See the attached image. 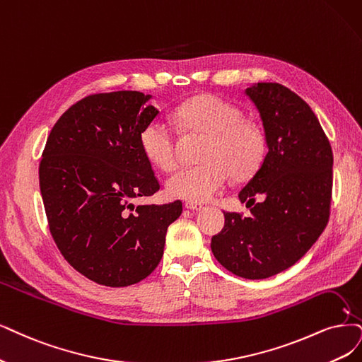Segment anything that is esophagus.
<instances>
[{
	"mask_svg": "<svg viewBox=\"0 0 362 362\" xmlns=\"http://www.w3.org/2000/svg\"><path fill=\"white\" fill-rule=\"evenodd\" d=\"M185 207L189 209V210H195V211H199V210L203 209L202 204H199V203H192V202H186V203H185Z\"/></svg>",
	"mask_w": 362,
	"mask_h": 362,
	"instance_id": "esophagus-1",
	"label": "esophagus"
}]
</instances>
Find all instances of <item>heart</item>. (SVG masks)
Masks as SVG:
<instances>
[{
    "instance_id": "heart-1",
    "label": "heart",
    "mask_w": 362,
    "mask_h": 362,
    "mask_svg": "<svg viewBox=\"0 0 362 362\" xmlns=\"http://www.w3.org/2000/svg\"><path fill=\"white\" fill-rule=\"evenodd\" d=\"M177 122L189 131L209 134L204 164L185 167L167 182L173 198L206 203L218 197L230 180L247 179L259 168L265 155V140L259 128L245 122L238 107L216 95H198L182 103ZM140 146L146 158L163 171L179 165L177 137L163 117H155L140 131Z\"/></svg>"
}]
</instances>
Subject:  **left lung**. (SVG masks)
<instances>
[{
  "label": "left lung",
  "mask_w": 362,
  "mask_h": 362,
  "mask_svg": "<svg viewBox=\"0 0 362 362\" xmlns=\"http://www.w3.org/2000/svg\"><path fill=\"white\" fill-rule=\"evenodd\" d=\"M262 120L267 155L238 192L250 218L223 213V230L211 238L215 258L235 276L267 279L305 255L329 218L332 151L313 110L279 83L245 90ZM255 197H261L259 204Z\"/></svg>",
  "instance_id": "left-lung-1"
}]
</instances>
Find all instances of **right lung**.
Masks as SVG:
<instances>
[{"mask_svg": "<svg viewBox=\"0 0 362 362\" xmlns=\"http://www.w3.org/2000/svg\"><path fill=\"white\" fill-rule=\"evenodd\" d=\"M137 90L77 101L52 128L38 177L50 234L69 264L104 286L149 276L182 203L134 206L159 189L140 131L159 113Z\"/></svg>", "mask_w": 362, "mask_h": 362, "instance_id": "add662e5", "label": "right lung"}]
</instances>
